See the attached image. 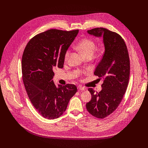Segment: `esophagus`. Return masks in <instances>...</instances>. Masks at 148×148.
I'll use <instances>...</instances> for the list:
<instances>
[{
	"label": "esophagus",
	"instance_id": "34e87169",
	"mask_svg": "<svg viewBox=\"0 0 148 148\" xmlns=\"http://www.w3.org/2000/svg\"><path fill=\"white\" fill-rule=\"evenodd\" d=\"M78 89H79V90H80V91H83V90H85L86 89L85 88L82 87V86H78Z\"/></svg>",
	"mask_w": 148,
	"mask_h": 148
}]
</instances>
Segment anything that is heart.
<instances>
[{"label":"heart","instance_id":"obj_1","mask_svg":"<svg viewBox=\"0 0 148 148\" xmlns=\"http://www.w3.org/2000/svg\"><path fill=\"white\" fill-rule=\"evenodd\" d=\"M77 47L86 57L89 56H92L96 50V43L92 39L86 38L83 39L77 44ZM71 51L69 49H67L64 54L65 61L68 60Z\"/></svg>","mask_w":148,"mask_h":148}]
</instances>
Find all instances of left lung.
Returning <instances> with one entry per match:
<instances>
[{
  "label": "left lung",
  "mask_w": 148,
  "mask_h": 148,
  "mask_svg": "<svg viewBox=\"0 0 148 148\" xmlns=\"http://www.w3.org/2000/svg\"><path fill=\"white\" fill-rule=\"evenodd\" d=\"M88 32L103 36L105 51L94 72L104 80L102 90L98 92L89 88L92 99L86 106L93 116L104 119L118 108L126 92L130 73L129 54L125 41L116 32L103 27L92 29Z\"/></svg>",
  "instance_id": "left-lung-1"
}]
</instances>
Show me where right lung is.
Wrapping results in <instances>:
<instances>
[{
    "label": "right lung",
    "mask_w": 148,
    "mask_h": 148,
    "mask_svg": "<svg viewBox=\"0 0 148 148\" xmlns=\"http://www.w3.org/2000/svg\"><path fill=\"white\" fill-rule=\"evenodd\" d=\"M79 30L50 29L34 36L27 44L22 56L23 81L28 97L44 118L54 119L66 110L77 91L75 85H59L52 80L56 68H62L64 54Z\"/></svg>",
    "instance_id": "obj_1"
}]
</instances>
